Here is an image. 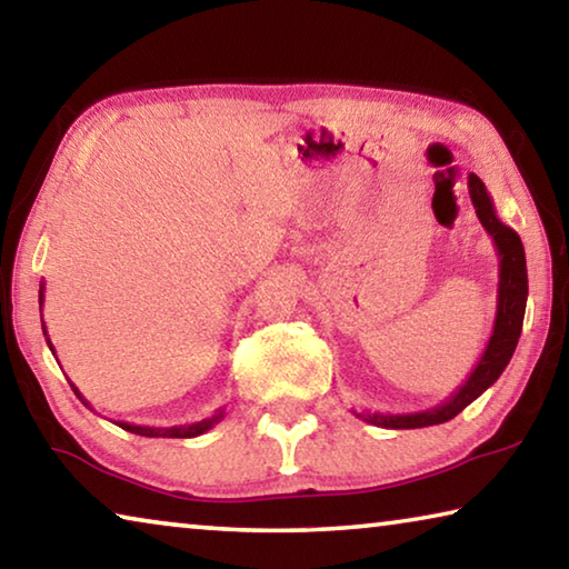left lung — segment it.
Masks as SVG:
<instances>
[{
    "instance_id": "8db88e82",
    "label": "left lung",
    "mask_w": 569,
    "mask_h": 569,
    "mask_svg": "<svg viewBox=\"0 0 569 569\" xmlns=\"http://www.w3.org/2000/svg\"><path fill=\"white\" fill-rule=\"evenodd\" d=\"M469 198L475 203L479 223L485 226L489 238L495 240L497 256H499V283H497V313L492 336L481 351L479 361L467 377V381L445 399L437 407L409 411V413H381V411H353L356 417L366 423L383 429H421L435 427V423H445L455 419L459 411H465L471 401L479 399L492 383L502 377L509 359L517 349L519 333H522L525 308H527V261H525V246L512 228L505 226L497 218V210L492 203L485 182H481L475 172L467 178Z\"/></svg>"
}]
</instances>
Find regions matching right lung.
Wrapping results in <instances>:
<instances>
[{
  "instance_id": "1",
  "label": "right lung",
  "mask_w": 569,
  "mask_h": 569,
  "mask_svg": "<svg viewBox=\"0 0 569 569\" xmlns=\"http://www.w3.org/2000/svg\"><path fill=\"white\" fill-rule=\"evenodd\" d=\"M42 306H44V283H40V313H42ZM42 331H44V339H47V346H50V351L54 353V346H52V341H50V336H47V329H44V321H42ZM57 359V356H54ZM72 383V381H70ZM72 391H74V397L80 399L84 407L88 409H92L90 407V401L82 397L80 393V389L74 387L72 383ZM226 417V411L220 409L218 413H213V417H208V419H200V421H192V423H180V427H142V423H128V421H118V427L120 429H124V431H130V435H140V437H152V439H192V437H200V435H206L208 429H213L216 423Z\"/></svg>"
}]
</instances>
